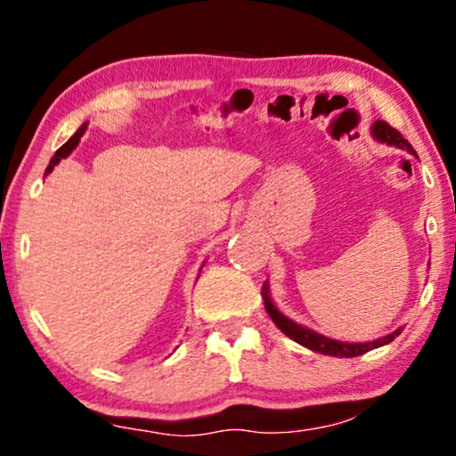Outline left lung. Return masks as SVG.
I'll use <instances>...</instances> for the list:
<instances>
[{"instance_id": "1", "label": "left lung", "mask_w": 456, "mask_h": 456, "mask_svg": "<svg viewBox=\"0 0 456 456\" xmlns=\"http://www.w3.org/2000/svg\"><path fill=\"white\" fill-rule=\"evenodd\" d=\"M371 135H374V140L380 142V144L402 148V151H408L410 155L416 157V151L412 146H410V142L405 140L397 129H393L391 125L385 123V120H376V123L371 125ZM416 159H419V157H416ZM261 295H263V301H265L267 314H270L273 325L281 329L284 336L293 339V342L301 344V346L314 350V353L327 354V356H344V359H350V356L365 354V353H370V350L385 346V344H391L393 339L403 331V327H399V329H395L393 333H388V336L371 339V342H342V339L327 338V336H322V333L314 331V329L299 325V322H295L293 318L282 314V312L278 310V305L273 304V299L270 297V282H267V281L263 282Z\"/></svg>"}]
</instances>
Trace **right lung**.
<instances>
[{
    "instance_id": "obj_1",
    "label": "right lung",
    "mask_w": 456,
    "mask_h": 456,
    "mask_svg": "<svg viewBox=\"0 0 456 456\" xmlns=\"http://www.w3.org/2000/svg\"><path fill=\"white\" fill-rule=\"evenodd\" d=\"M86 125H89V123H82V127H80L78 131H76V134L71 135V138H69L68 142H65V144H63L61 148H59L57 152H54V157L51 159V163H48V167H46V174H51L53 169H54V166H57V163L61 161V159H65V157H68V155H71V151H74V148L78 146L80 138H82V135H85V131H86Z\"/></svg>"
}]
</instances>
